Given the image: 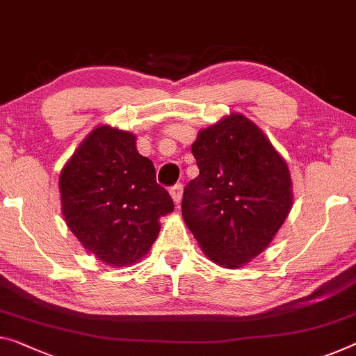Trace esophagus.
<instances>
[{
    "instance_id": "1",
    "label": "esophagus",
    "mask_w": 356,
    "mask_h": 356,
    "mask_svg": "<svg viewBox=\"0 0 356 356\" xmlns=\"http://www.w3.org/2000/svg\"><path fill=\"white\" fill-rule=\"evenodd\" d=\"M170 195L173 202L177 205L181 204V199H183V186L181 184H175L173 188H170Z\"/></svg>"
}]
</instances>
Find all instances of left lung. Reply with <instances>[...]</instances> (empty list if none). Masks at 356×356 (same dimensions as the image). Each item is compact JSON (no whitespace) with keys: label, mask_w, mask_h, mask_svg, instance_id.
Wrapping results in <instances>:
<instances>
[{"label":"left lung","mask_w":356,"mask_h":356,"mask_svg":"<svg viewBox=\"0 0 356 356\" xmlns=\"http://www.w3.org/2000/svg\"><path fill=\"white\" fill-rule=\"evenodd\" d=\"M191 151L200 173L183 194L186 226L207 258L238 269L269 247L291 211L289 168L240 113L202 129Z\"/></svg>","instance_id":"obj_1"}]
</instances>
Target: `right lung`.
<instances>
[{
	"label": "right lung",
	"instance_id": "add662e5",
	"mask_svg": "<svg viewBox=\"0 0 356 356\" xmlns=\"http://www.w3.org/2000/svg\"><path fill=\"white\" fill-rule=\"evenodd\" d=\"M58 189L70 231L108 266L138 262L159 235L161 216L175 209L152 162L136 151V136L111 125L86 136L62 168Z\"/></svg>",
	"mask_w": 356,
	"mask_h": 356
}]
</instances>
